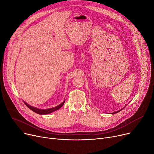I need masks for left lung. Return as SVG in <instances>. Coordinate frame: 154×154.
I'll return each mask as SVG.
<instances>
[{"instance_id":"1","label":"left lung","mask_w":154,"mask_h":154,"mask_svg":"<svg viewBox=\"0 0 154 154\" xmlns=\"http://www.w3.org/2000/svg\"><path fill=\"white\" fill-rule=\"evenodd\" d=\"M124 108H123V109H124ZM123 109H120V110H118V111H117V112H114V113H112V114H116V113H117V112H120V110H122Z\"/></svg>"}]
</instances>
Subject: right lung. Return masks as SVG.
I'll return each mask as SVG.
<instances>
[{
    "label": "right lung",
    "instance_id": "obj_1",
    "mask_svg": "<svg viewBox=\"0 0 154 154\" xmlns=\"http://www.w3.org/2000/svg\"><path fill=\"white\" fill-rule=\"evenodd\" d=\"M23 102L25 103V104L26 105V106L33 112L37 113V114H40V115H45V114H51V113L55 111V110H59L61 107L63 106V105L65 103V100L60 103L59 104V106H56L55 107H53V108H50V109H38V108H36V107H32V106H30V105L28 104L27 103H26V102Z\"/></svg>",
    "mask_w": 154,
    "mask_h": 154
}]
</instances>
